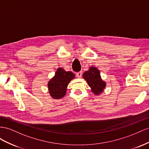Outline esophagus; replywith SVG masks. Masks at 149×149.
<instances>
[{"instance_id":"34e87169","label":"esophagus","mask_w":149,"mask_h":149,"mask_svg":"<svg viewBox=\"0 0 149 149\" xmlns=\"http://www.w3.org/2000/svg\"><path fill=\"white\" fill-rule=\"evenodd\" d=\"M82 72L81 71H80V72H77V74H76V76H77V77H80L82 76Z\"/></svg>"}]
</instances>
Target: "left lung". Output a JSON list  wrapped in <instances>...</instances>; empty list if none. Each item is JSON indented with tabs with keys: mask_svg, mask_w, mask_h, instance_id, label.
<instances>
[{
	"mask_svg": "<svg viewBox=\"0 0 149 149\" xmlns=\"http://www.w3.org/2000/svg\"><path fill=\"white\" fill-rule=\"evenodd\" d=\"M83 78L86 80L91 88V91L95 95H99L104 91L106 83L101 79L100 71L96 67H91L89 70L85 72Z\"/></svg>",
	"mask_w": 149,
	"mask_h": 149,
	"instance_id": "1",
	"label": "left lung"
}]
</instances>
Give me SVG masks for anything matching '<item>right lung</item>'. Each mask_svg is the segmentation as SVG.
Returning a JSON list of instances; mask_svg holds the SVG:
<instances>
[{
  "label": "right lung",
  "instance_id": "1",
  "mask_svg": "<svg viewBox=\"0 0 149 149\" xmlns=\"http://www.w3.org/2000/svg\"><path fill=\"white\" fill-rule=\"evenodd\" d=\"M75 78L74 74L58 68L54 77L48 82V88L50 96L55 99L62 98L66 94L67 87L71 80Z\"/></svg>",
  "mask_w": 149,
  "mask_h": 149
}]
</instances>
